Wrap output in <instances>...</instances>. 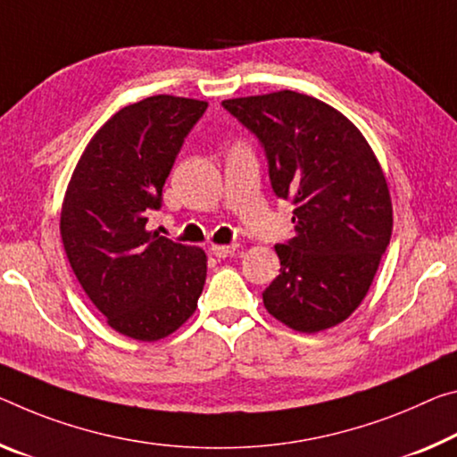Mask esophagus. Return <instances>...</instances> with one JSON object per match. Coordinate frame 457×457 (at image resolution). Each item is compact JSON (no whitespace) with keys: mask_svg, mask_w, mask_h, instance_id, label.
Returning a JSON list of instances; mask_svg holds the SVG:
<instances>
[{"mask_svg":"<svg viewBox=\"0 0 457 457\" xmlns=\"http://www.w3.org/2000/svg\"><path fill=\"white\" fill-rule=\"evenodd\" d=\"M240 248V244H228V245H212V254L215 258H228Z\"/></svg>","mask_w":457,"mask_h":457,"instance_id":"34e87169","label":"esophagus"}]
</instances>
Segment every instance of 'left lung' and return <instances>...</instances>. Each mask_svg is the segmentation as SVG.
<instances>
[{"instance_id":"8db88e82","label":"left lung","mask_w":457,"mask_h":457,"mask_svg":"<svg viewBox=\"0 0 457 457\" xmlns=\"http://www.w3.org/2000/svg\"><path fill=\"white\" fill-rule=\"evenodd\" d=\"M221 105L264 146L272 191L295 203V237L274 245L280 274L262 293L266 311L301 333L345 321L393 234V203L370 144L344 113L296 91Z\"/></svg>"}]
</instances>
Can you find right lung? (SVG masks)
Instances as JSON below:
<instances>
[{
	"label": "right lung",
	"instance_id": "add662e5",
	"mask_svg": "<svg viewBox=\"0 0 457 457\" xmlns=\"http://www.w3.org/2000/svg\"><path fill=\"white\" fill-rule=\"evenodd\" d=\"M207 101L154 96L120 110L87 144L61 212L72 272L107 325L137 342L177 331L207 277L201 248L148 231L162 187Z\"/></svg>",
	"mask_w": 457,
	"mask_h": 457
}]
</instances>
